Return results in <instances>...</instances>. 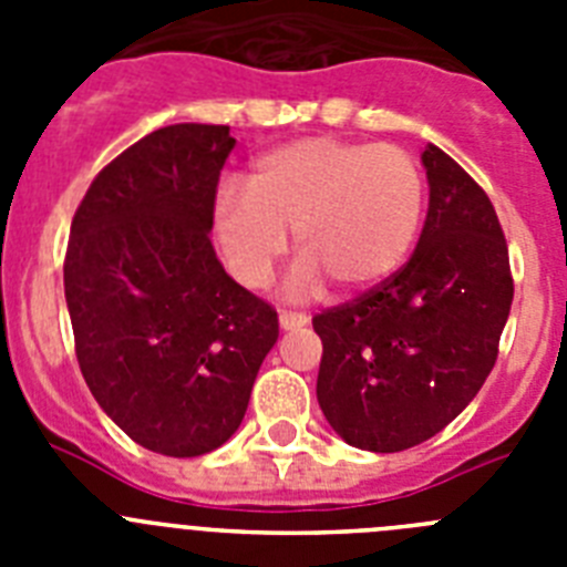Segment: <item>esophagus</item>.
<instances>
[{
  "instance_id": "1",
  "label": "esophagus",
  "mask_w": 567,
  "mask_h": 567,
  "mask_svg": "<svg viewBox=\"0 0 567 567\" xmlns=\"http://www.w3.org/2000/svg\"><path fill=\"white\" fill-rule=\"evenodd\" d=\"M278 323L280 329H300V327H307L309 318L303 312H287V309H284V312L278 315Z\"/></svg>"
}]
</instances>
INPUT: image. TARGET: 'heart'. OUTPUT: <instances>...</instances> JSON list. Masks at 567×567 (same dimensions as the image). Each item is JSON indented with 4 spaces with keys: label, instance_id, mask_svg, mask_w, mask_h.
Instances as JSON below:
<instances>
[{
    "label": "heart",
    "instance_id": "obj_1",
    "mask_svg": "<svg viewBox=\"0 0 567 567\" xmlns=\"http://www.w3.org/2000/svg\"><path fill=\"white\" fill-rule=\"evenodd\" d=\"M423 207V173L405 150L315 135L260 155L247 193H218L213 224L244 287H267L292 233L300 260L289 292L315 295L329 280L338 292L358 295L403 267Z\"/></svg>",
    "mask_w": 567,
    "mask_h": 567
}]
</instances>
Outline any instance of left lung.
I'll use <instances>...</instances> for the list:
<instances>
[{
    "instance_id": "left-lung-1",
    "label": "left lung",
    "mask_w": 567,
    "mask_h": 567,
    "mask_svg": "<svg viewBox=\"0 0 567 567\" xmlns=\"http://www.w3.org/2000/svg\"><path fill=\"white\" fill-rule=\"evenodd\" d=\"M429 213L403 269L312 318L323 340L318 403L354 449L403 452L477 398L514 300L503 227L488 195L429 144Z\"/></svg>"
}]
</instances>
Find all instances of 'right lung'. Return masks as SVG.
Segmentation results:
<instances>
[{"label":"right lung","mask_w":567,"mask_h":567,"mask_svg":"<svg viewBox=\"0 0 567 567\" xmlns=\"http://www.w3.org/2000/svg\"><path fill=\"white\" fill-rule=\"evenodd\" d=\"M227 124H169L90 184L70 224L64 298L90 392L130 440L167 457L227 443L278 340V312L215 255Z\"/></svg>","instance_id":"obj_1"}]
</instances>
